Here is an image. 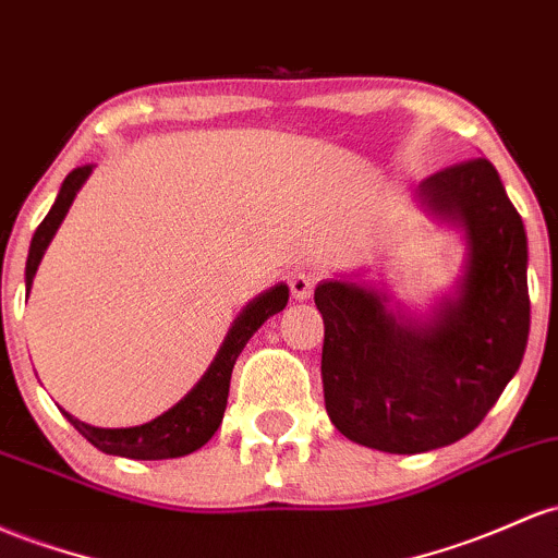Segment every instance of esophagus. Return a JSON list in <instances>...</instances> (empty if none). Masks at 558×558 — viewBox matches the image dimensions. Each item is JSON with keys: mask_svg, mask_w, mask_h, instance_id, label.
Wrapping results in <instances>:
<instances>
[{"mask_svg": "<svg viewBox=\"0 0 558 558\" xmlns=\"http://www.w3.org/2000/svg\"><path fill=\"white\" fill-rule=\"evenodd\" d=\"M289 286H291V296L299 299V302H304V299H310L312 291H315L317 275L312 272V269H293L289 275Z\"/></svg>", "mask_w": 558, "mask_h": 558, "instance_id": "obj_1", "label": "esophagus"}]
</instances>
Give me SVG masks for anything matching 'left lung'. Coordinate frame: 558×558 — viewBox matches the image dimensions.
<instances>
[{
  "instance_id": "1",
  "label": "left lung",
  "mask_w": 558,
  "mask_h": 558,
  "mask_svg": "<svg viewBox=\"0 0 558 558\" xmlns=\"http://www.w3.org/2000/svg\"><path fill=\"white\" fill-rule=\"evenodd\" d=\"M434 211L469 235L458 302L426 326H405L376 289L326 280L323 391L333 426L384 452H426L482 424L519 371L530 336L527 235L487 158H469L421 185Z\"/></svg>"
}]
</instances>
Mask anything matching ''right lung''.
Instances as JSON below:
<instances>
[{"label":"right lung","mask_w":558,"mask_h":558,"mask_svg":"<svg viewBox=\"0 0 558 558\" xmlns=\"http://www.w3.org/2000/svg\"><path fill=\"white\" fill-rule=\"evenodd\" d=\"M89 171L92 167H78L65 177L50 214L41 219L34 238H31L26 262V291H31L36 267H39L41 256H45L47 246H50L54 230L63 222L65 211H69V206L73 204V198H76L78 187H82L84 180L89 177ZM286 304H289V286L283 283L275 286V289H269L267 293H262L259 299H254V302L235 317L228 339L219 347L217 357H214L209 371L204 373V378L190 389L185 400H180L174 408L167 410V413L153 418L150 424L132 428H97L73 418L71 413L63 410L65 418L71 421L73 428H76L87 442L95 445L97 450L108 452V456L134 458V461H163V458H180L204 448V445L214 437L219 424H222L225 408H228L230 376L232 368H235L238 354H241L243 347L248 344V339L256 333V328H259L267 317H272L275 312L283 310Z\"/></svg>","instance_id":"1"}]
</instances>
